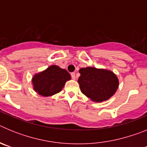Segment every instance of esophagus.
<instances>
[{
	"label": "esophagus",
	"mask_w": 147,
	"mask_h": 147,
	"mask_svg": "<svg viewBox=\"0 0 147 147\" xmlns=\"http://www.w3.org/2000/svg\"><path fill=\"white\" fill-rule=\"evenodd\" d=\"M71 78H72L73 80H75L76 79V74H75V73H71Z\"/></svg>",
	"instance_id": "obj_1"
}]
</instances>
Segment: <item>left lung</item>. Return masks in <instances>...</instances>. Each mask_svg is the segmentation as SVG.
I'll return each mask as SVG.
<instances>
[{"instance_id": "obj_1", "label": "left lung", "mask_w": 147, "mask_h": 147, "mask_svg": "<svg viewBox=\"0 0 147 147\" xmlns=\"http://www.w3.org/2000/svg\"><path fill=\"white\" fill-rule=\"evenodd\" d=\"M78 80L82 93L92 101L101 102L113 96L119 87V80L112 71L96 67H82Z\"/></svg>"}]
</instances>
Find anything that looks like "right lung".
Here are the masks:
<instances>
[{"label":"right lung","instance_id":"add662e5","mask_svg":"<svg viewBox=\"0 0 147 147\" xmlns=\"http://www.w3.org/2000/svg\"><path fill=\"white\" fill-rule=\"evenodd\" d=\"M71 75L57 65H51L32 78L34 90L42 96H51L62 90Z\"/></svg>","mask_w":147,"mask_h":147}]
</instances>
